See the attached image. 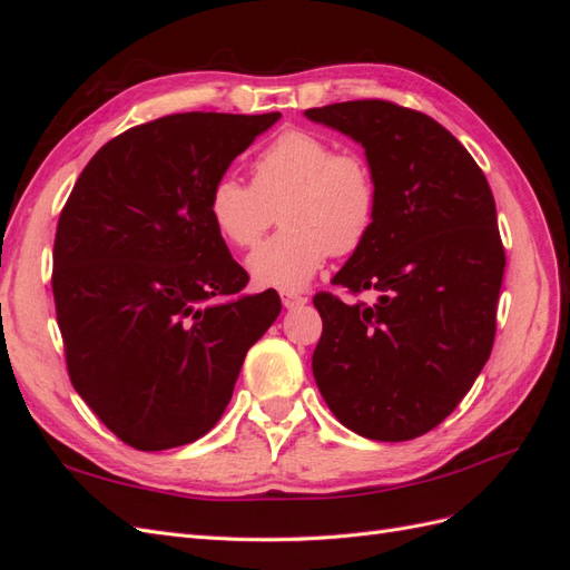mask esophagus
<instances>
[{
    "label": "esophagus",
    "instance_id": "esophagus-1",
    "mask_svg": "<svg viewBox=\"0 0 570 570\" xmlns=\"http://www.w3.org/2000/svg\"><path fill=\"white\" fill-rule=\"evenodd\" d=\"M281 299H283L285 308H299V306H304L308 302L304 295H295V292H283Z\"/></svg>",
    "mask_w": 570,
    "mask_h": 570
}]
</instances>
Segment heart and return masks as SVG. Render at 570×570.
I'll return each instance as SVG.
<instances>
[{
	"instance_id": "1",
	"label": "heart",
	"mask_w": 570,
	"mask_h": 570,
	"mask_svg": "<svg viewBox=\"0 0 570 570\" xmlns=\"http://www.w3.org/2000/svg\"><path fill=\"white\" fill-rule=\"evenodd\" d=\"M275 209L283 230L247 258V268L256 285L297 292L327 256L364 247L377 214L373 168L364 154L335 151L316 132L285 130L256 154L252 185L223 176L206 202L216 233L239 249L264 237Z\"/></svg>"
}]
</instances>
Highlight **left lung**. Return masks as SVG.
<instances>
[{
  "mask_svg": "<svg viewBox=\"0 0 570 570\" xmlns=\"http://www.w3.org/2000/svg\"><path fill=\"white\" fill-rule=\"evenodd\" d=\"M306 118L361 142L377 183L373 230L333 283L381 297H314L316 385L356 435L413 440L450 416L492 352L507 266L492 189L456 137L421 111L356 99Z\"/></svg>",
  "mask_w": 570,
  "mask_h": 570,
  "instance_id": "1",
  "label": "left lung"
}]
</instances>
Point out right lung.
Instances as JSON below:
<instances>
[{"label":"right lung","instance_id":"add662e5","mask_svg":"<svg viewBox=\"0 0 570 570\" xmlns=\"http://www.w3.org/2000/svg\"><path fill=\"white\" fill-rule=\"evenodd\" d=\"M278 118L189 111L135 126L63 204L51 292L68 377L132 450L209 433L281 314L275 289L235 297L249 275L206 212L214 183Z\"/></svg>","mask_w":570,"mask_h":570}]
</instances>
